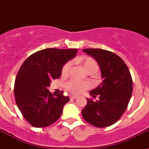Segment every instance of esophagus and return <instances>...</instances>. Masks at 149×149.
Returning <instances> with one entry per match:
<instances>
[{"instance_id":"obj_1","label":"esophagus","mask_w":149,"mask_h":149,"mask_svg":"<svg viewBox=\"0 0 149 149\" xmlns=\"http://www.w3.org/2000/svg\"><path fill=\"white\" fill-rule=\"evenodd\" d=\"M78 98V97H76V96H71V97H70V99H71V100H75V99H77Z\"/></svg>"}]
</instances>
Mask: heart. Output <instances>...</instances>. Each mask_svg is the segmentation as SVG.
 I'll return each instance as SVG.
<instances>
[{
    "label": "heart",
    "instance_id": "obj_1",
    "mask_svg": "<svg viewBox=\"0 0 149 149\" xmlns=\"http://www.w3.org/2000/svg\"><path fill=\"white\" fill-rule=\"evenodd\" d=\"M78 62L85 68L88 73H94L98 70L99 65L95 60L90 57H81L78 59ZM71 63L70 62H67L63 66L61 73L63 76H66L68 74L69 70L70 69ZM90 85L88 82L79 81L76 80H71L65 84V88L66 91L73 95H78L81 94L84 90H86L89 88Z\"/></svg>",
    "mask_w": 149,
    "mask_h": 149
}]
</instances>
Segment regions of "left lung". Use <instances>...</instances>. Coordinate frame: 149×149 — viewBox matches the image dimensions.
<instances>
[{"mask_svg": "<svg viewBox=\"0 0 149 149\" xmlns=\"http://www.w3.org/2000/svg\"><path fill=\"white\" fill-rule=\"evenodd\" d=\"M83 52L94 58L100 68L102 82L89 91L94 101L87 99L81 110L84 119L97 127L110 126L116 123L130 102L133 81L127 66L116 54L102 49H84Z\"/></svg>", "mask_w": 149, "mask_h": 149, "instance_id": "obj_1", "label": "left lung"}]
</instances>
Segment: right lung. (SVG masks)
<instances>
[{
    "label": "right lung",
    "mask_w": 149,
    "mask_h": 149,
    "mask_svg": "<svg viewBox=\"0 0 149 149\" xmlns=\"http://www.w3.org/2000/svg\"><path fill=\"white\" fill-rule=\"evenodd\" d=\"M77 52V49L47 48L30 55L21 66L15 80V100L24 118L34 127H47L61 117L70 99L64 97L63 91L54 97L47 88Z\"/></svg>",
    "instance_id": "1"
}]
</instances>
